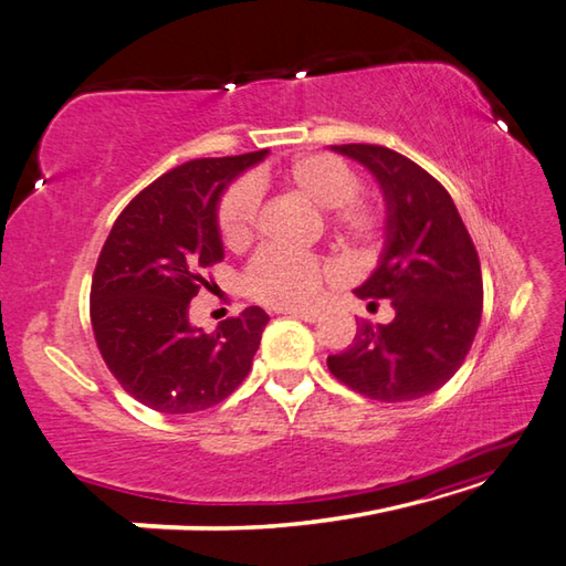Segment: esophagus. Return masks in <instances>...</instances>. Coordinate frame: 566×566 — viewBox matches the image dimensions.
Masks as SVG:
<instances>
[{
  "instance_id": "34e87169",
  "label": "esophagus",
  "mask_w": 566,
  "mask_h": 566,
  "mask_svg": "<svg viewBox=\"0 0 566 566\" xmlns=\"http://www.w3.org/2000/svg\"><path fill=\"white\" fill-rule=\"evenodd\" d=\"M286 314L294 318H302V321H306V324H316V321L321 318L318 312H296V308H292V312H286Z\"/></svg>"
}]
</instances>
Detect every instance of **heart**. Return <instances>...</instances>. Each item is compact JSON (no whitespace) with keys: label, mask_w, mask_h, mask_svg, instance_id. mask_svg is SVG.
I'll return each mask as SVG.
<instances>
[{"label":"heart","mask_w":566,"mask_h":566,"mask_svg":"<svg viewBox=\"0 0 566 566\" xmlns=\"http://www.w3.org/2000/svg\"><path fill=\"white\" fill-rule=\"evenodd\" d=\"M276 179L316 208L328 210L331 228L356 248H368L380 238L382 213L378 206L360 201L358 174L331 154H302L276 169ZM260 191L252 181H235L218 203V232L228 248L248 245L258 228ZM334 276L331 264L308 254L264 248L248 264L245 292L276 308L312 304L321 284Z\"/></svg>","instance_id":"obj_1"}]
</instances>
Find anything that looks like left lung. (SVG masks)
I'll return each mask as SVG.
<instances>
[{
    "label": "left lung",
    "instance_id": "8db88e82",
    "mask_svg": "<svg viewBox=\"0 0 566 566\" xmlns=\"http://www.w3.org/2000/svg\"><path fill=\"white\" fill-rule=\"evenodd\" d=\"M363 164L385 201L378 268L356 292L395 308L390 324L363 321L328 370L370 400L407 402L447 385L471 350L483 312L479 252L447 188L422 166L378 144L331 147Z\"/></svg>",
    "mask_w": 566,
    "mask_h": 566
}]
</instances>
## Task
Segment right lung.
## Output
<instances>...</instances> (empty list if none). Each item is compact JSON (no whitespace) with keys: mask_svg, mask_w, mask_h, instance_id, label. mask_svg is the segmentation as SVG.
Segmentation results:
<instances>
[{"mask_svg":"<svg viewBox=\"0 0 566 566\" xmlns=\"http://www.w3.org/2000/svg\"><path fill=\"white\" fill-rule=\"evenodd\" d=\"M268 149L193 159L159 176L115 220L91 290L95 340L109 373L135 400L164 415L223 402L248 378L270 316L250 306L203 334L188 304L203 272L226 258L218 203Z\"/></svg>","mask_w":566,"mask_h":566,"instance_id":"1","label":"right lung"}]
</instances>
